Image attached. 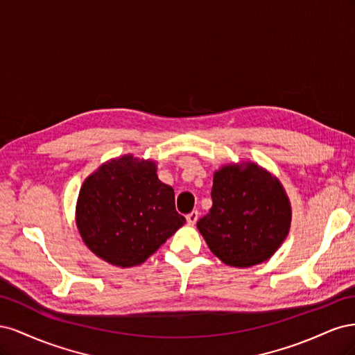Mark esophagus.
<instances>
[{"label": "esophagus", "instance_id": "obj_1", "mask_svg": "<svg viewBox=\"0 0 355 355\" xmlns=\"http://www.w3.org/2000/svg\"><path fill=\"white\" fill-rule=\"evenodd\" d=\"M187 220L189 225H194L198 220V211L197 210H192L191 213L187 214Z\"/></svg>", "mask_w": 355, "mask_h": 355}]
</instances>
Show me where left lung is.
I'll return each instance as SVG.
<instances>
[{
    "instance_id": "obj_1",
    "label": "left lung",
    "mask_w": 355,
    "mask_h": 355,
    "mask_svg": "<svg viewBox=\"0 0 355 355\" xmlns=\"http://www.w3.org/2000/svg\"><path fill=\"white\" fill-rule=\"evenodd\" d=\"M213 206L197 222L209 249L237 268L261 263L277 252L290 228L292 209L280 182L254 163L214 173Z\"/></svg>"
}]
</instances>
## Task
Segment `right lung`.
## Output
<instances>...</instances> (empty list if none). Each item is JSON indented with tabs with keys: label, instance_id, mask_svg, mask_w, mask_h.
I'll list each match as a JSON object with an SVG mask.
<instances>
[{
	"label": "right lung",
	"instance_id": "right-lung-1",
	"mask_svg": "<svg viewBox=\"0 0 355 355\" xmlns=\"http://www.w3.org/2000/svg\"><path fill=\"white\" fill-rule=\"evenodd\" d=\"M175 191L157 176L154 161L111 159L85 179L77 227L89 249L116 266L145 262L182 225Z\"/></svg>",
	"mask_w": 355,
	"mask_h": 355
}]
</instances>
